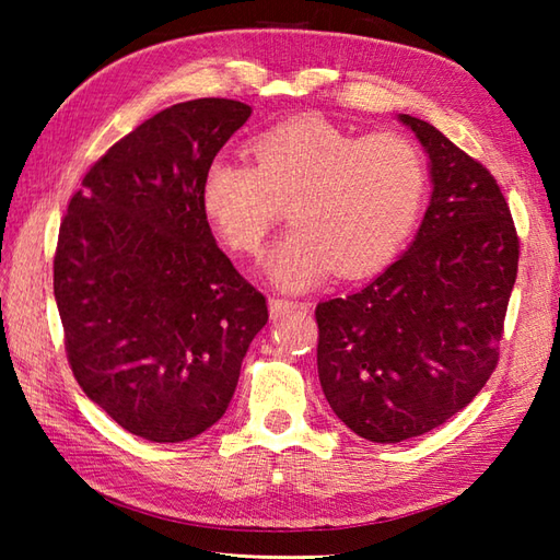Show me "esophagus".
<instances>
[{"mask_svg":"<svg viewBox=\"0 0 560 560\" xmlns=\"http://www.w3.org/2000/svg\"><path fill=\"white\" fill-rule=\"evenodd\" d=\"M295 307H303V303L299 301H289V299H271L269 301V315L277 319L281 315H287L291 311H295Z\"/></svg>","mask_w":560,"mask_h":560,"instance_id":"1","label":"esophagus"}]
</instances>
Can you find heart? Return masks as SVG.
<instances>
[{"label":"heart","instance_id":"obj_1","mask_svg":"<svg viewBox=\"0 0 560 560\" xmlns=\"http://www.w3.org/2000/svg\"><path fill=\"white\" fill-rule=\"evenodd\" d=\"M253 163L213 159L201 180V209L237 255H257L287 201L291 231L267 269L283 289H307L335 269L363 277L397 255L413 229L425 187L413 141L380 132L353 137L323 117L267 129Z\"/></svg>","mask_w":560,"mask_h":560}]
</instances>
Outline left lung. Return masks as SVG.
Instances as JSON below:
<instances>
[{"mask_svg": "<svg viewBox=\"0 0 560 560\" xmlns=\"http://www.w3.org/2000/svg\"><path fill=\"white\" fill-rule=\"evenodd\" d=\"M431 159L416 241L347 299L317 303V373L355 435L401 443L443 425L498 365L520 237L491 171L419 117L399 115Z\"/></svg>", "mask_w": 560, "mask_h": 560, "instance_id": "left-lung-1", "label": "left lung"}]
</instances>
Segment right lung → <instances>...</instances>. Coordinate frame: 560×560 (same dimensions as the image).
Returning <instances> with one entry per match:
<instances>
[{"mask_svg":"<svg viewBox=\"0 0 560 560\" xmlns=\"http://www.w3.org/2000/svg\"><path fill=\"white\" fill-rule=\"evenodd\" d=\"M249 113L197 98L149 117L91 165L59 223L55 301L71 373L151 443H183L221 419L269 319L201 209L209 163Z\"/></svg>","mask_w":560,"mask_h":560,"instance_id":"add662e5","label":"right lung"}]
</instances>
